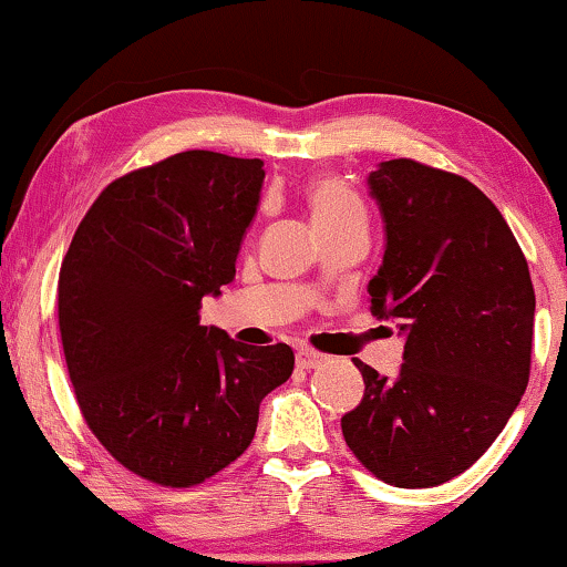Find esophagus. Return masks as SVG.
Here are the masks:
<instances>
[{"instance_id":"obj_1","label":"esophagus","mask_w":567,"mask_h":567,"mask_svg":"<svg viewBox=\"0 0 567 567\" xmlns=\"http://www.w3.org/2000/svg\"><path fill=\"white\" fill-rule=\"evenodd\" d=\"M324 361H328V355L317 353V351H312V348H299V351H297V367L299 369H317V367H322Z\"/></svg>"}]
</instances>
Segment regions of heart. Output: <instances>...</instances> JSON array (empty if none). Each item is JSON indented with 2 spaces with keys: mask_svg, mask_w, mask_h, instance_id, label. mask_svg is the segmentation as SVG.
I'll return each mask as SVG.
<instances>
[{
  "mask_svg": "<svg viewBox=\"0 0 567 567\" xmlns=\"http://www.w3.org/2000/svg\"><path fill=\"white\" fill-rule=\"evenodd\" d=\"M309 208H312V219L317 229L332 227V224L343 221L348 216L361 214L359 198H355L343 183L332 181V177H320V181H315L312 188H309Z\"/></svg>",
  "mask_w": 567,
  "mask_h": 567,
  "instance_id": "b5f03b06",
  "label": "heart"
}]
</instances>
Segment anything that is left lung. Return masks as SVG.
<instances>
[{"label": "left lung", "instance_id": "left-lung-1", "mask_svg": "<svg viewBox=\"0 0 567 567\" xmlns=\"http://www.w3.org/2000/svg\"><path fill=\"white\" fill-rule=\"evenodd\" d=\"M384 224L371 315L405 338L398 377L353 359L359 408L340 417L363 467L394 487H433L472 467L529 384L534 289L493 200L460 175L413 159L367 177Z\"/></svg>", "mask_w": 567, "mask_h": 567}]
</instances>
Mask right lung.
Masks as SVG:
<instances>
[{"instance_id":"obj_1","label":"right lung","mask_w":567,"mask_h":567,"mask_svg":"<svg viewBox=\"0 0 567 567\" xmlns=\"http://www.w3.org/2000/svg\"><path fill=\"white\" fill-rule=\"evenodd\" d=\"M260 159L181 152L100 193L59 274V328L76 402L138 477L188 487L250 446L260 400L293 371L286 343L200 324L235 281L258 216Z\"/></svg>"}]
</instances>
